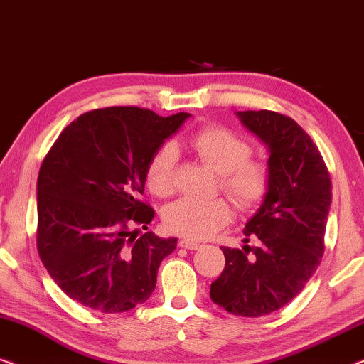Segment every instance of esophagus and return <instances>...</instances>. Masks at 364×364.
<instances>
[{"instance_id":"1","label":"esophagus","mask_w":364,"mask_h":364,"mask_svg":"<svg viewBox=\"0 0 364 364\" xmlns=\"http://www.w3.org/2000/svg\"><path fill=\"white\" fill-rule=\"evenodd\" d=\"M180 247L188 249V250H196L201 247V245H199L198 242H194V240H191V239H183V240H180Z\"/></svg>"}]
</instances>
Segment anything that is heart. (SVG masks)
Wrapping results in <instances>:
<instances>
[{"label":"heart","mask_w":364,"mask_h":364,"mask_svg":"<svg viewBox=\"0 0 364 364\" xmlns=\"http://www.w3.org/2000/svg\"><path fill=\"white\" fill-rule=\"evenodd\" d=\"M188 148L199 161L218 175L221 189L235 208L247 211L262 201L269 189V168L250 158L252 146L232 130L209 125L193 133ZM146 188L158 198L176 189V153L166 145L153 153L145 173ZM231 221V209L224 199L181 198L166 206L163 223L168 231L189 239H206Z\"/></svg>","instance_id":"obj_1"}]
</instances>
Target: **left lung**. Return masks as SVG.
I'll return each mask as SVG.
<instances>
[{"instance_id": "1", "label": "left lung", "mask_w": 364, "mask_h": 364, "mask_svg": "<svg viewBox=\"0 0 364 364\" xmlns=\"http://www.w3.org/2000/svg\"><path fill=\"white\" fill-rule=\"evenodd\" d=\"M237 117L269 148V189L244 228V242L257 245L221 247L226 265L209 295L229 314L255 318L295 299L320 265L331 180L318 146L290 117L272 110Z\"/></svg>"}]
</instances>
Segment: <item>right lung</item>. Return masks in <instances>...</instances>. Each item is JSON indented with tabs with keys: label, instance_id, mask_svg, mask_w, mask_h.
Masks as SVG:
<instances>
[{
	"label": "right lung",
	"instance_id": "1",
	"mask_svg": "<svg viewBox=\"0 0 364 364\" xmlns=\"http://www.w3.org/2000/svg\"><path fill=\"white\" fill-rule=\"evenodd\" d=\"M189 114L160 117L138 107L95 109L70 122L38 176V244L54 282L69 299L120 314L150 299L161 260L176 237L135 228L155 211L141 201L153 153Z\"/></svg>",
	"mask_w": 364,
	"mask_h": 364
}]
</instances>
